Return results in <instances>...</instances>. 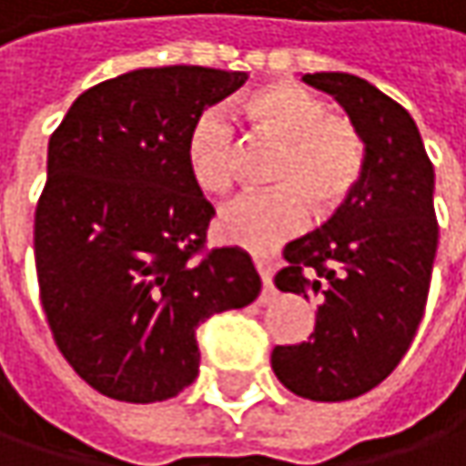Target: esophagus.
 <instances>
[{
    "instance_id": "esophagus-1",
    "label": "esophagus",
    "mask_w": 466,
    "mask_h": 466,
    "mask_svg": "<svg viewBox=\"0 0 466 466\" xmlns=\"http://www.w3.org/2000/svg\"><path fill=\"white\" fill-rule=\"evenodd\" d=\"M256 272L261 277L264 282V293H261V301H267L272 296V264L264 261V258H256Z\"/></svg>"
}]
</instances>
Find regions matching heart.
Listing matches in <instances>:
<instances>
[{
    "instance_id": "obj_1",
    "label": "heart",
    "mask_w": 466,
    "mask_h": 466,
    "mask_svg": "<svg viewBox=\"0 0 466 466\" xmlns=\"http://www.w3.org/2000/svg\"><path fill=\"white\" fill-rule=\"evenodd\" d=\"M248 136L277 144L267 181L275 189L248 194L221 210L216 232L224 242L250 250H272L301 232L309 208L328 218L344 210L365 178V141L358 125L293 85L275 82L242 104ZM187 170L191 184L208 197L229 194L237 178V138L218 111L197 116L187 136Z\"/></svg>"
}]
</instances>
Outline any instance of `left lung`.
<instances>
[{
	"label": "left lung",
	"instance_id": "obj_1",
	"mask_svg": "<svg viewBox=\"0 0 466 466\" xmlns=\"http://www.w3.org/2000/svg\"><path fill=\"white\" fill-rule=\"evenodd\" d=\"M339 101L365 141V178L322 229L285 245L275 285L318 299L315 333L272 350L275 376L299 398L352 400L381 384L421 322L438 253L435 170L405 108L344 71L301 76Z\"/></svg>",
	"mask_w": 466,
	"mask_h": 466
}]
</instances>
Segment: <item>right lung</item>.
<instances>
[{"label":"right lung","instance_id":"right-lung-1","mask_svg":"<svg viewBox=\"0 0 466 466\" xmlns=\"http://www.w3.org/2000/svg\"><path fill=\"white\" fill-rule=\"evenodd\" d=\"M245 79L136 68L85 90L50 136L34 216L42 309L68 365L111 400L176 398L199 370V322L261 293L245 250L194 258L216 210L187 170L191 125Z\"/></svg>","mask_w":466,"mask_h":466}]
</instances>
